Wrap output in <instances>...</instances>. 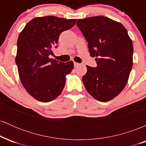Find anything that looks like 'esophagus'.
Returning a JSON list of instances; mask_svg holds the SVG:
<instances>
[{
  "mask_svg": "<svg viewBox=\"0 0 146 146\" xmlns=\"http://www.w3.org/2000/svg\"><path fill=\"white\" fill-rule=\"evenodd\" d=\"M79 65H80V64L77 63V62H74V66H75V67H77V66H78Z\"/></svg>",
  "mask_w": 146,
  "mask_h": 146,
  "instance_id": "1",
  "label": "esophagus"
}]
</instances>
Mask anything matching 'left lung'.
I'll return each instance as SVG.
<instances>
[{
    "mask_svg": "<svg viewBox=\"0 0 146 146\" xmlns=\"http://www.w3.org/2000/svg\"><path fill=\"white\" fill-rule=\"evenodd\" d=\"M76 25L98 64L86 66L84 85L98 101L113 100L126 85L133 64V44L128 31L121 23L102 16L78 19Z\"/></svg>",
    "mask_w": 146,
    "mask_h": 146,
    "instance_id": "8db88e82",
    "label": "left lung"
}]
</instances>
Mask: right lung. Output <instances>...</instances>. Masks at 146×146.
<instances>
[{
  "label": "right lung",
  "mask_w": 146,
  "mask_h": 146,
  "mask_svg": "<svg viewBox=\"0 0 146 146\" xmlns=\"http://www.w3.org/2000/svg\"><path fill=\"white\" fill-rule=\"evenodd\" d=\"M75 19L53 16L34 18L20 33L16 63L21 82L33 98L42 102L56 99L62 92L73 61L61 62L49 58L57 48L60 33L71 29Z\"/></svg>",
  "instance_id": "right-lung-1"
}]
</instances>
